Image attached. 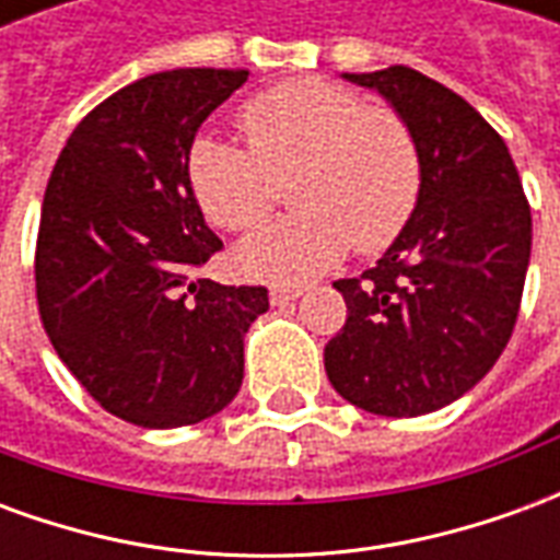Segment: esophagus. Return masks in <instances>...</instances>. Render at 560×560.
<instances>
[{"label":"esophagus","mask_w":560,"mask_h":560,"mask_svg":"<svg viewBox=\"0 0 560 560\" xmlns=\"http://www.w3.org/2000/svg\"><path fill=\"white\" fill-rule=\"evenodd\" d=\"M300 293H303L300 284H276V288L269 291V300H272V305H284L291 303V300H296Z\"/></svg>","instance_id":"esophagus-1"}]
</instances>
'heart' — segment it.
Here are the masks:
<instances>
[{"label": "heart", "instance_id": "b5f03b06", "mask_svg": "<svg viewBox=\"0 0 560 560\" xmlns=\"http://www.w3.org/2000/svg\"><path fill=\"white\" fill-rule=\"evenodd\" d=\"M248 149L200 138L188 176L207 219L248 231L272 207V179L291 171L296 212L267 221L236 245V264L260 279H312L348 248H387L417 209L422 159L405 116L365 104L329 80H291L240 110Z\"/></svg>", "mask_w": 560, "mask_h": 560}]
</instances>
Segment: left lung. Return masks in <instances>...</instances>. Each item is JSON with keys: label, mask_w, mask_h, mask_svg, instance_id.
Masks as SVG:
<instances>
[{"label": "left lung", "mask_w": 560, "mask_h": 560, "mask_svg": "<svg viewBox=\"0 0 560 560\" xmlns=\"http://www.w3.org/2000/svg\"><path fill=\"white\" fill-rule=\"evenodd\" d=\"M341 78L405 116L422 185L375 267L332 284L348 320L324 365L357 408L420 417L477 387L506 348L530 260V207L501 135L444 83L405 66Z\"/></svg>", "instance_id": "left-lung-1"}]
</instances>
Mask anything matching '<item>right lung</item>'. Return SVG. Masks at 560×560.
<instances>
[{
    "mask_svg": "<svg viewBox=\"0 0 560 560\" xmlns=\"http://www.w3.org/2000/svg\"><path fill=\"white\" fill-rule=\"evenodd\" d=\"M245 68H173L114 92L59 152L44 191L35 293L50 345L104 411L191 425L243 387L267 288L195 279L221 248L197 203V128Z\"/></svg>",
    "mask_w": 560,
    "mask_h": 560,
    "instance_id": "right-lung-1",
    "label": "right lung"
}]
</instances>
